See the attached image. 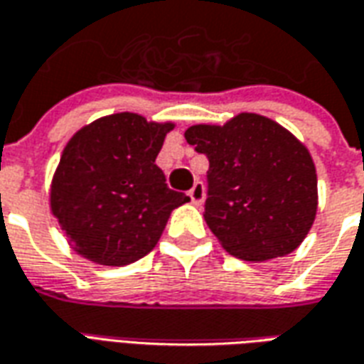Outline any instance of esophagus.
<instances>
[{
    "mask_svg": "<svg viewBox=\"0 0 364 364\" xmlns=\"http://www.w3.org/2000/svg\"><path fill=\"white\" fill-rule=\"evenodd\" d=\"M189 198L193 205H203V200H205V187H203V183L195 181L193 189L189 191Z\"/></svg>",
    "mask_w": 364,
    "mask_h": 364,
    "instance_id": "obj_1",
    "label": "esophagus"
}]
</instances>
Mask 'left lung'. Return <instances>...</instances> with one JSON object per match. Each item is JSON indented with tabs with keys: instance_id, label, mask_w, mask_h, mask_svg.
I'll return each instance as SVG.
<instances>
[{
	"instance_id": "1",
	"label": "left lung",
	"mask_w": 364,
	"mask_h": 364,
	"mask_svg": "<svg viewBox=\"0 0 364 364\" xmlns=\"http://www.w3.org/2000/svg\"><path fill=\"white\" fill-rule=\"evenodd\" d=\"M185 138L208 158L205 220L230 255L267 261L304 242L318 210V177L296 136L240 112L222 127H189Z\"/></svg>"
}]
</instances>
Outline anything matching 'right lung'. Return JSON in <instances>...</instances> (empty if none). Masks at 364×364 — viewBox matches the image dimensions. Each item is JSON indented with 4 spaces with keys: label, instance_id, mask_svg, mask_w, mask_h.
Wrapping results in <instances>:
<instances>
[{
    "label": "right lung",
    "instance_id": "add662e5",
    "mask_svg": "<svg viewBox=\"0 0 364 364\" xmlns=\"http://www.w3.org/2000/svg\"><path fill=\"white\" fill-rule=\"evenodd\" d=\"M173 127L114 112L70 138L52 177L50 210L75 253L122 267L156 247L167 218L189 200L156 166Z\"/></svg>",
    "mask_w": 364,
    "mask_h": 364
}]
</instances>
